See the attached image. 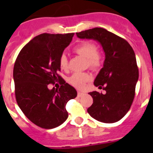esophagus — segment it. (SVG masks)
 Here are the masks:
<instances>
[{"mask_svg": "<svg viewBox=\"0 0 153 153\" xmlns=\"http://www.w3.org/2000/svg\"><path fill=\"white\" fill-rule=\"evenodd\" d=\"M82 95H84V94L82 92H78V97H82Z\"/></svg>", "mask_w": 153, "mask_h": 153, "instance_id": "obj_1", "label": "esophagus"}]
</instances>
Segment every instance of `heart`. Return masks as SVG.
<instances>
[{"mask_svg": "<svg viewBox=\"0 0 153 153\" xmlns=\"http://www.w3.org/2000/svg\"><path fill=\"white\" fill-rule=\"evenodd\" d=\"M74 51L78 55H81L86 59L87 64L93 69H97L102 64V57L100 54L97 52V48L92 43L83 42L82 44L77 45L74 48ZM59 67L62 70H67L68 67V61L65 55H62L59 58ZM91 79V75L88 73H74L69 79L70 83L74 87L79 89H82L85 86V84Z\"/></svg>", "mask_w": 153, "mask_h": 153, "instance_id": "heart-1", "label": "heart"}]
</instances>
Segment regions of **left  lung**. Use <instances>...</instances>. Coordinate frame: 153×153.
I'll use <instances>...</instances> for the list:
<instances>
[{"mask_svg": "<svg viewBox=\"0 0 153 153\" xmlns=\"http://www.w3.org/2000/svg\"><path fill=\"white\" fill-rule=\"evenodd\" d=\"M79 39H94L105 52L103 67L96 77L94 86L105 94L90 92L93 104L87 109L93 118L104 123L120 121L129 110L135 96L139 71L135 53L126 39L102 27L77 32Z\"/></svg>", "mask_w": 153, "mask_h": 153, "instance_id": "left-lung-1", "label": "left lung"}]
</instances>
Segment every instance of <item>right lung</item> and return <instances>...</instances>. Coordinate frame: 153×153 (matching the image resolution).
Instances as JSON below:
<instances>
[{"label": "right lung", "mask_w": 153, "mask_h": 153, "mask_svg": "<svg viewBox=\"0 0 153 153\" xmlns=\"http://www.w3.org/2000/svg\"><path fill=\"white\" fill-rule=\"evenodd\" d=\"M74 33H44L30 40L20 51L13 68L16 99L25 115L43 128L60 126L68 117L66 105L76 98V90L58 74L59 58ZM60 80L59 88L49 90Z\"/></svg>", "instance_id": "right-lung-1"}]
</instances>
